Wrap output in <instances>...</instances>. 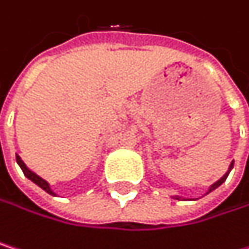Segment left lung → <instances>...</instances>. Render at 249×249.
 Listing matches in <instances>:
<instances>
[{
	"instance_id": "1",
	"label": "left lung",
	"mask_w": 249,
	"mask_h": 249,
	"mask_svg": "<svg viewBox=\"0 0 249 249\" xmlns=\"http://www.w3.org/2000/svg\"><path fill=\"white\" fill-rule=\"evenodd\" d=\"M232 167H233V161L231 163V166H229V170H228V172H226V173H225L224 176H222V177H221V178L218 180V181H215V183H213V184H212V186L209 187V190H208L206 193H211L212 190H215L216 187H219V186H221V184L224 183L225 180H226V177H228V174H229V172L232 170ZM173 197H174V199H180V197H177V196H173Z\"/></svg>"
}]
</instances>
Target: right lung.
<instances>
[{
	"mask_svg": "<svg viewBox=\"0 0 249 249\" xmlns=\"http://www.w3.org/2000/svg\"><path fill=\"white\" fill-rule=\"evenodd\" d=\"M16 160H17L18 166L21 167V170H23V173H24V176L27 177V178H30V180H31L33 183H36V184H37L38 187H41V189H43L44 192H47L49 195H53V196H56V195H54V192H53V190L50 189V184H49V183H47V181H46L44 178H41L40 176H37V174L34 173V172H31V170H30V169H28V167L25 166L24 161L21 160V157H20L18 154L16 156Z\"/></svg>",
	"mask_w": 249,
	"mask_h": 249,
	"instance_id": "obj_1",
	"label": "right lung"
}]
</instances>
